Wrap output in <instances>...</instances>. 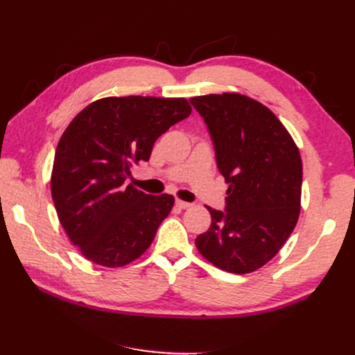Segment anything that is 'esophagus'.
<instances>
[{
    "label": "esophagus",
    "mask_w": 355,
    "mask_h": 355,
    "mask_svg": "<svg viewBox=\"0 0 355 355\" xmlns=\"http://www.w3.org/2000/svg\"><path fill=\"white\" fill-rule=\"evenodd\" d=\"M175 205L180 209H189V207H192V202H186V201H182V200H177Z\"/></svg>",
    "instance_id": "obj_1"
}]
</instances>
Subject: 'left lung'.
Masks as SVG:
<instances>
[{"label":"left lung","instance_id":"left-lung-1","mask_svg":"<svg viewBox=\"0 0 355 355\" xmlns=\"http://www.w3.org/2000/svg\"><path fill=\"white\" fill-rule=\"evenodd\" d=\"M229 184L225 210L195 239L215 267L244 275L266 266L296 227L302 160L290 132L266 105L239 93L192 97Z\"/></svg>","mask_w":355,"mask_h":355}]
</instances>
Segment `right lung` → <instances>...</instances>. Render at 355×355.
Segmentation results:
<instances>
[{
    "label": "right lung",
    "instance_id": "1",
    "mask_svg": "<svg viewBox=\"0 0 355 355\" xmlns=\"http://www.w3.org/2000/svg\"><path fill=\"white\" fill-rule=\"evenodd\" d=\"M191 111L183 97H105L67 126L53 162L51 197L65 233L88 261L123 267L153 244L173 197L125 182L131 166L148 162L155 140Z\"/></svg>",
    "mask_w": 355,
    "mask_h": 355
}]
</instances>
